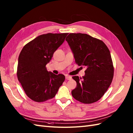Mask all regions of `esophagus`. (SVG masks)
<instances>
[{
  "label": "esophagus",
  "mask_w": 133,
  "mask_h": 133,
  "mask_svg": "<svg viewBox=\"0 0 133 133\" xmlns=\"http://www.w3.org/2000/svg\"><path fill=\"white\" fill-rule=\"evenodd\" d=\"M65 79H66V80H71V76H69V75H66V76H65Z\"/></svg>",
  "instance_id": "1"
}]
</instances>
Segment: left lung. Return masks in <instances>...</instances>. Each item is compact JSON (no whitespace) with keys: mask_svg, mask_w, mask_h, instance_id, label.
I'll return each instance as SVG.
<instances>
[{"mask_svg":"<svg viewBox=\"0 0 133 133\" xmlns=\"http://www.w3.org/2000/svg\"><path fill=\"white\" fill-rule=\"evenodd\" d=\"M65 40L75 63L87 69L82 78L72 77L76 82L72 96L84 104L97 102L105 93L113 78L114 66L109 50L103 41L87 34L70 33Z\"/></svg>","mask_w":133,"mask_h":133,"instance_id":"8db88e82","label":"left lung"}]
</instances>
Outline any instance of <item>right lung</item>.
<instances>
[{"instance_id":"add662e5","label":"right lung","mask_w":133,"mask_h":133,"mask_svg":"<svg viewBox=\"0 0 133 133\" xmlns=\"http://www.w3.org/2000/svg\"><path fill=\"white\" fill-rule=\"evenodd\" d=\"M68 33L42 34L23 47L18 58L17 77L26 95L36 102L54 98L65 80L62 74L46 70L54 52Z\"/></svg>"}]
</instances>
